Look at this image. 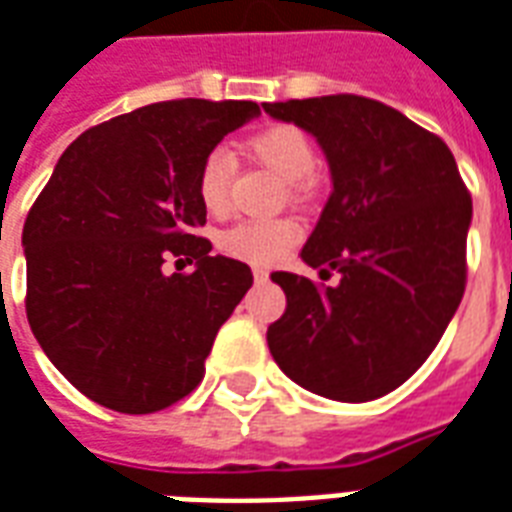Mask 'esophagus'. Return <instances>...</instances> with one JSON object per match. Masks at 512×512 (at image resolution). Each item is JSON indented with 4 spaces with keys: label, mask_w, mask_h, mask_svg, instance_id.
I'll list each match as a JSON object with an SVG mask.
<instances>
[{
    "label": "esophagus",
    "mask_w": 512,
    "mask_h": 512,
    "mask_svg": "<svg viewBox=\"0 0 512 512\" xmlns=\"http://www.w3.org/2000/svg\"><path fill=\"white\" fill-rule=\"evenodd\" d=\"M252 276H255V282H266L268 271L266 268H252Z\"/></svg>",
    "instance_id": "obj_1"
}]
</instances>
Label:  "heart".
Instances as JSON below:
<instances>
[{
	"label": "heart",
	"mask_w": 512,
	"mask_h": 512,
	"mask_svg": "<svg viewBox=\"0 0 512 512\" xmlns=\"http://www.w3.org/2000/svg\"><path fill=\"white\" fill-rule=\"evenodd\" d=\"M249 151L255 160L274 170L279 179L293 184V192H301L306 179L317 168V151L312 140L293 124H276L257 132L249 140ZM233 173H236V157L225 146H217L203 157L198 170V200L208 214L219 217L227 211ZM298 238H301V225L295 219H244L227 227L219 236V249L252 266H271L290 252V246L298 244Z\"/></svg>",
	"instance_id": "b5f03b06"
}]
</instances>
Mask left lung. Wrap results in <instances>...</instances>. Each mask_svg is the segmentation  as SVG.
<instances>
[{"instance_id":"obj_1","label":"left lung","mask_w":512,"mask_h":512,"mask_svg":"<svg viewBox=\"0 0 512 512\" xmlns=\"http://www.w3.org/2000/svg\"><path fill=\"white\" fill-rule=\"evenodd\" d=\"M309 132L331 170V198L301 260L339 285L274 271L285 314L268 350L306 391L372 401L418 372L467 282L472 198L450 149L404 113L355 94L266 102Z\"/></svg>"}]
</instances>
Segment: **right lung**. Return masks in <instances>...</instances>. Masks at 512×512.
I'll use <instances>...</instances> for the list:
<instances>
[{
	"label": "right lung",
	"mask_w": 512,
	"mask_h": 512,
	"mask_svg": "<svg viewBox=\"0 0 512 512\" xmlns=\"http://www.w3.org/2000/svg\"><path fill=\"white\" fill-rule=\"evenodd\" d=\"M257 102L173 100L102 121L64 149L24 225L26 317L75 388L127 415L165 410L206 372L214 336L252 287L211 255L198 170ZM168 256L192 275L161 274Z\"/></svg>",
	"instance_id": "add662e5"
}]
</instances>
